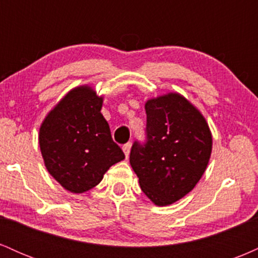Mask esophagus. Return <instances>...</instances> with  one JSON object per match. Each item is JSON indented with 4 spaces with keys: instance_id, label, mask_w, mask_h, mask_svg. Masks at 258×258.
Returning <instances> with one entry per match:
<instances>
[{
    "instance_id": "34e87169",
    "label": "esophagus",
    "mask_w": 258,
    "mask_h": 258,
    "mask_svg": "<svg viewBox=\"0 0 258 258\" xmlns=\"http://www.w3.org/2000/svg\"><path fill=\"white\" fill-rule=\"evenodd\" d=\"M131 147H132L131 143H126V144H123V146H122V150H123V153H125L126 158H128L130 152H131Z\"/></svg>"
}]
</instances>
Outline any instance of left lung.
Returning a JSON list of instances; mask_svg holds the SVG:
<instances>
[{
    "instance_id": "1",
    "label": "left lung",
    "mask_w": 258,
    "mask_h": 258,
    "mask_svg": "<svg viewBox=\"0 0 258 258\" xmlns=\"http://www.w3.org/2000/svg\"><path fill=\"white\" fill-rule=\"evenodd\" d=\"M147 143L135 142L130 164L143 193L156 206L176 203L197 185L212 152L209 123L177 92L146 102Z\"/></svg>"
}]
</instances>
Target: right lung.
I'll list each match as a JSON object with an SVG mask.
<instances>
[{
    "instance_id": "obj_1",
    "label": "right lung",
    "mask_w": 258,
    "mask_h": 258,
    "mask_svg": "<svg viewBox=\"0 0 258 258\" xmlns=\"http://www.w3.org/2000/svg\"><path fill=\"white\" fill-rule=\"evenodd\" d=\"M103 96L90 85L73 88L46 115L38 143L49 174L70 193L99 184L112 165L125 159L102 115Z\"/></svg>"
}]
</instances>
